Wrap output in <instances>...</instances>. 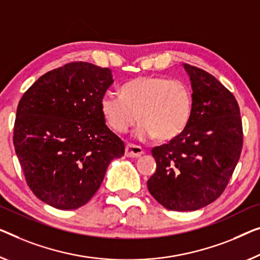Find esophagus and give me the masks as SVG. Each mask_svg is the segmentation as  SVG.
Returning <instances> with one entry per match:
<instances>
[{
    "instance_id": "1",
    "label": "esophagus",
    "mask_w": 260,
    "mask_h": 260,
    "mask_svg": "<svg viewBox=\"0 0 260 260\" xmlns=\"http://www.w3.org/2000/svg\"><path fill=\"white\" fill-rule=\"evenodd\" d=\"M143 154V150L140 146H135L128 143L125 148V155L127 157H139Z\"/></svg>"
}]
</instances>
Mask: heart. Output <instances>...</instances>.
Instances as JSON below:
<instances>
[{"mask_svg": "<svg viewBox=\"0 0 260 260\" xmlns=\"http://www.w3.org/2000/svg\"><path fill=\"white\" fill-rule=\"evenodd\" d=\"M100 110L112 129L123 133L138 122L137 137L147 140L157 137L169 141L185 129L192 111V94L181 80L140 76L121 86L120 95L106 93Z\"/></svg>", "mask_w": 260, "mask_h": 260, "instance_id": "obj_1", "label": "heart"}]
</instances>
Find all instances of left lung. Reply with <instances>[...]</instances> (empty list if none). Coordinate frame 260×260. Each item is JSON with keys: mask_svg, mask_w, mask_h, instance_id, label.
<instances>
[{"mask_svg": "<svg viewBox=\"0 0 260 260\" xmlns=\"http://www.w3.org/2000/svg\"><path fill=\"white\" fill-rule=\"evenodd\" d=\"M191 81L192 111L185 129L154 147L156 172L149 192L174 211H193L222 195L243 148V126L234 94L202 69L183 64Z\"/></svg>", "mask_w": 260, "mask_h": 260, "instance_id": "1", "label": "left lung"}]
</instances>
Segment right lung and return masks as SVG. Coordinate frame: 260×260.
Returning a JSON list of instances; mask_svg holds the SVG:
<instances>
[{"instance_id": "add662e5", "label": "right lung", "mask_w": 260, "mask_h": 260, "mask_svg": "<svg viewBox=\"0 0 260 260\" xmlns=\"http://www.w3.org/2000/svg\"><path fill=\"white\" fill-rule=\"evenodd\" d=\"M112 71L73 61L46 72L19 100L14 146L35 195L60 210L86 204L125 145L105 123L100 100Z\"/></svg>"}]
</instances>
